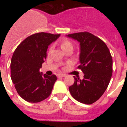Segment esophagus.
<instances>
[{
    "mask_svg": "<svg viewBox=\"0 0 127 127\" xmlns=\"http://www.w3.org/2000/svg\"><path fill=\"white\" fill-rule=\"evenodd\" d=\"M57 76V77L59 78H61L65 77V75H64V74H58Z\"/></svg>",
    "mask_w": 127,
    "mask_h": 127,
    "instance_id": "34e87169",
    "label": "esophagus"
}]
</instances>
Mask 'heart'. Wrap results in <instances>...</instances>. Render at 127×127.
Here are the masks:
<instances>
[{
    "label": "heart",
    "instance_id": "heart-1",
    "mask_svg": "<svg viewBox=\"0 0 127 127\" xmlns=\"http://www.w3.org/2000/svg\"><path fill=\"white\" fill-rule=\"evenodd\" d=\"M61 49L63 51L66 50L68 48L72 47V43L69 40H68V39H63V40H62V41L61 42ZM52 49V47L49 48V51H51Z\"/></svg>",
    "mask_w": 127,
    "mask_h": 127
}]
</instances>
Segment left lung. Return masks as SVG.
Segmentation results:
<instances>
[{
  "instance_id": "1",
  "label": "left lung",
  "mask_w": 127,
  "mask_h": 127,
  "mask_svg": "<svg viewBox=\"0 0 127 127\" xmlns=\"http://www.w3.org/2000/svg\"><path fill=\"white\" fill-rule=\"evenodd\" d=\"M80 43V64L84 74L80 80L74 76V83L69 87L70 94L84 104H92L106 90L113 72V60L106 44L89 32L66 35Z\"/></svg>"
}]
</instances>
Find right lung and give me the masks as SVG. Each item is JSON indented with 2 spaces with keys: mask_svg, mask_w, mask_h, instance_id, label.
<instances>
[{
  "mask_svg": "<svg viewBox=\"0 0 127 127\" xmlns=\"http://www.w3.org/2000/svg\"><path fill=\"white\" fill-rule=\"evenodd\" d=\"M61 35L37 33L28 37L14 52L11 59V79L20 96L26 101L37 103L49 96L57 80L55 75L39 71L47 58L49 45Z\"/></svg>",
  "mask_w": 127,
  "mask_h": 127,
  "instance_id": "obj_1",
  "label": "right lung"
}]
</instances>
